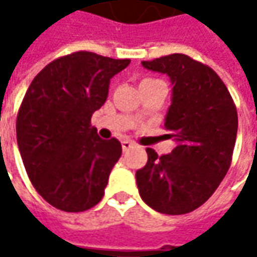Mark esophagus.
Listing matches in <instances>:
<instances>
[{"label":"esophagus","mask_w":257,"mask_h":257,"mask_svg":"<svg viewBox=\"0 0 257 257\" xmlns=\"http://www.w3.org/2000/svg\"><path fill=\"white\" fill-rule=\"evenodd\" d=\"M134 143H132L130 140H124L121 142V149H123V152H127V150H130V149H133Z\"/></svg>","instance_id":"esophagus-1"}]
</instances>
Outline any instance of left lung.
Returning a JSON list of instances; mask_svg holds the SVG:
<instances>
[{
  "label": "left lung",
  "instance_id": "obj_1",
  "mask_svg": "<svg viewBox=\"0 0 257 257\" xmlns=\"http://www.w3.org/2000/svg\"><path fill=\"white\" fill-rule=\"evenodd\" d=\"M144 68L167 74L172 104L164 118L176 147L136 172L143 202L156 212L184 214L206 202L226 176L237 134V111L220 77L189 55L170 54L143 61Z\"/></svg>",
  "mask_w": 257,
  "mask_h": 257
}]
</instances>
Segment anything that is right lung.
<instances>
[{
  "label": "right lung",
  "mask_w": 257,
  "mask_h": 257,
  "mask_svg": "<svg viewBox=\"0 0 257 257\" xmlns=\"http://www.w3.org/2000/svg\"><path fill=\"white\" fill-rule=\"evenodd\" d=\"M128 64L73 53L45 65L25 93L17 115L20 154L35 190L60 210L84 212L103 199L121 144L103 140L90 121L110 80Z\"/></svg>",
  "instance_id": "obj_1"
}]
</instances>
